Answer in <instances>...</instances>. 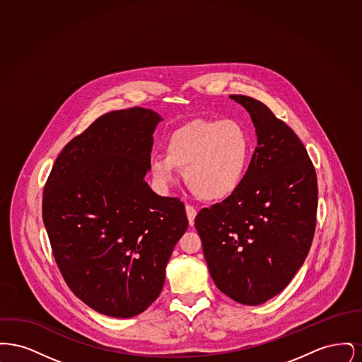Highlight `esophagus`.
I'll list each match as a JSON object with an SVG mask.
<instances>
[{"mask_svg":"<svg viewBox=\"0 0 362 362\" xmlns=\"http://www.w3.org/2000/svg\"><path fill=\"white\" fill-rule=\"evenodd\" d=\"M186 214H187V218H189V224L192 226L194 225V220H195V216H197L195 207L191 206V205H186Z\"/></svg>","mask_w":362,"mask_h":362,"instance_id":"esophagus-1","label":"esophagus"}]
</instances>
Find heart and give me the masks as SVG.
Segmentation results:
<instances>
[{
    "mask_svg": "<svg viewBox=\"0 0 362 362\" xmlns=\"http://www.w3.org/2000/svg\"><path fill=\"white\" fill-rule=\"evenodd\" d=\"M251 158V138L235 119H195L175 130L165 155L151 157L149 170L158 189H167L185 168L189 189L205 201H221L240 186Z\"/></svg>",
    "mask_w": 362,
    "mask_h": 362,
    "instance_id": "obj_1",
    "label": "heart"
}]
</instances>
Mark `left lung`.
I'll use <instances>...</instances> for the list:
<instances>
[{
    "label": "left lung",
    "mask_w": 362,
    "mask_h": 362,
    "mask_svg": "<svg viewBox=\"0 0 362 362\" xmlns=\"http://www.w3.org/2000/svg\"><path fill=\"white\" fill-rule=\"evenodd\" d=\"M258 146L238 189L195 217L209 273L232 300L259 305L282 292L308 255L317 209L315 167L300 138L257 99Z\"/></svg>",
    "instance_id": "1"
}]
</instances>
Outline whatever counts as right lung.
I'll list each match as a JSON object with an SVG mask.
<instances>
[{"label": "right lung", "mask_w": 362, "mask_h": 362, "mask_svg": "<svg viewBox=\"0 0 362 362\" xmlns=\"http://www.w3.org/2000/svg\"><path fill=\"white\" fill-rule=\"evenodd\" d=\"M161 121L142 107L104 114L62 149L43 189V223L61 274L107 316L132 317L155 301L189 226L185 205L145 182Z\"/></svg>", "instance_id": "add662e5"}]
</instances>
